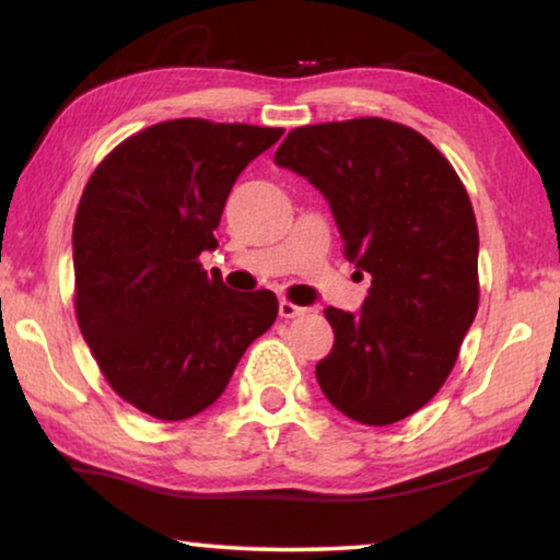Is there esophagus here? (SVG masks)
<instances>
[{
    "instance_id": "1",
    "label": "esophagus",
    "mask_w": 560,
    "mask_h": 560,
    "mask_svg": "<svg viewBox=\"0 0 560 560\" xmlns=\"http://www.w3.org/2000/svg\"><path fill=\"white\" fill-rule=\"evenodd\" d=\"M306 314V308H301V306H296V303H291V301H279V316L281 318H296V316H303Z\"/></svg>"
}]
</instances>
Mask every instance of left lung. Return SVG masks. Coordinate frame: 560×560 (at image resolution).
Here are the masks:
<instances>
[{
    "label": "left lung",
    "mask_w": 560,
    "mask_h": 560,
    "mask_svg": "<svg viewBox=\"0 0 560 560\" xmlns=\"http://www.w3.org/2000/svg\"><path fill=\"white\" fill-rule=\"evenodd\" d=\"M273 163L316 185L343 257L371 273L360 314L326 308L334 348L316 381L360 424L400 422L457 363L479 308V232L457 170L420 132L385 118L291 130Z\"/></svg>",
    "instance_id": "left-lung-1"
}]
</instances>
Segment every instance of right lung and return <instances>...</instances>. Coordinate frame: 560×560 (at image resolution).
<instances>
[{"mask_svg": "<svg viewBox=\"0 0 560 560\" xmlns=\"http://www.w3.org/2000/svg\"><path fill=\"white\" fill-rule=\"evenodd\" d=\"M283 128L177 118L122 140L93 170L73 220V308L103 377L155 420L224 393L279 314L271 291L207 273L226 195Z\"/></svg>", "mask_w": 560, "mask_h": 560, "instance_id": "add662e5", "label": "right lung"}]
</instances>
